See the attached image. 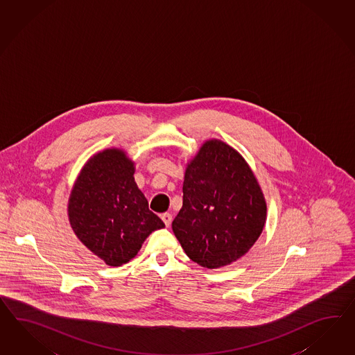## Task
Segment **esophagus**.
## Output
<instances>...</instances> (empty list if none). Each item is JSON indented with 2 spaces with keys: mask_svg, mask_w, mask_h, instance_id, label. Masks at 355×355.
<instances>
[{
  "mask_svg": "<svg viewBox=\"0 0 355 355\" xmlns=\"http://www.w3.org/2000/svg\"><path fill=\"white\" fill-rule=\"evenodd\" d=\"M162 220H163L165 226L168 227L171 223H172V214L171 213H163L162 214Z\"/></svg>",
  "mask_w": 355,
  "mask_h": 355,
  "instance_id": "34e87169",
  "label": "esophagus"
}]
</instances>
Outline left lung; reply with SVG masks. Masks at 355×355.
<instances>
[{"instance_id":"obj_1","label":"left lung","mask_w":355,"mask_h":355,"mask_svg":"<svg viewBox=\"0 0 355 355\" xmlns=\"http://www.w3.org/2000/svg\"><path fill=\"white\" fill-rule=\"evenodd\" d=\"M266 211L257 178L244 157L220 139H209L187 164L182 208L173 220V232L193 262L222 268L253 247Z\"/></svg>"}]
</instances>
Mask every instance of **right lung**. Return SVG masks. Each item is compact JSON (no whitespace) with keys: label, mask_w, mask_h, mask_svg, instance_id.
<instances>
[{"label":"right lung","mask_w":355,"mask_h":355,"mask_svg":"<svg viewBox=\"0 0 355 355\" xmlns=\"http://www.w3.org/2000/svg\"><path fill=\"white\" fill-rule=\"evenodd\" d=\"M135 171L125 151L107 148L87 160L69 195L72 230L108 266H121L135 259L146 238L165 227L148 209Z\"/></svg>","instance_id":"right-lung-1"}]
</instances>
